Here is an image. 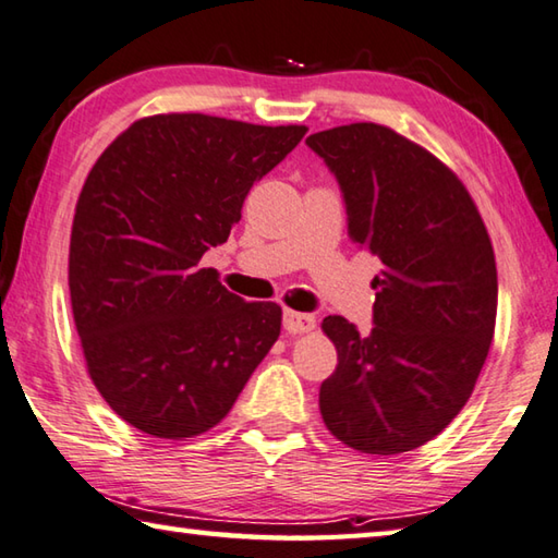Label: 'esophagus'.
Instances as JSON below:
<instances>
[{"label": "esophagus", "instance_id": "esophagus-1", "mask_svg": "<svg viewBox=\"0 0 558 558\" xmlns=\"http://www.w3.org/2000/svg\"><path fill=\"white\" fill-rule=\"evenodd\" d=\"M282 327H286L288 333H305L312 331L317 327V319H314V314L307 312H286L282 314Z\"/></svg>", "mask_w": 558, "mask_h": 558}]
</instances>
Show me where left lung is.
I'll list each match as a JSON object with an SVG mask.
<instances>
[{
    "label": "left lung",
    "instance_id": "8db88e82",
    "mask_svg": "<svg viewBox=\"0 0 558 558\" xmlns=\"http://www.w3.org/2000/svg\"><path fill=\"white\" fill-rule=\"evenodd\" d=\"M307 146L339 182L351 241L383 260L371 333L339 314L322 322L339 353L319 388L322 420L356 451H412L461 412L488 356L490 236L463 182L388 126H337Z\"/></svg>",
    "mask_w": 558,
    "mask_h": 558
}]
</instances>
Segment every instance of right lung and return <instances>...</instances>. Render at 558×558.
<instances>
[{
    "instance_id": "add662e5",
    "label": "right lung",
    "mask_w": 558,
    "mask_h": 558,
    "mask_svg": "<svg viewBox=\"0 0 558 558\" xmlns=\"http://www.w3.org/2000/svg\"><path fill=\"white\" fill-rule=\"evenodd\" d=\"M307 126L207 114L138 119L97 158L70 236V300L89 378L121 420L190 439L227 417L280 337L276 302H246L199 268L253 182Z\"/></svg>"
}]
</instances>
